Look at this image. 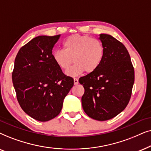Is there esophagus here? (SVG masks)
Returning <instances> with one entry per match:
<instances>
[{"label":"esophagus","instance_id":"1","mask_svg":"<svg viewBox=\"0 0 151 151\" xmlns=\"http://www.w3.org/2000/svg\"><path fill=\"white\" fill-rule=\"evenodd\" d=\"M79 83V80L77 78H74V85H77Z\"/></svg>","mask_w":151,"mask_h":151}]
</instances>
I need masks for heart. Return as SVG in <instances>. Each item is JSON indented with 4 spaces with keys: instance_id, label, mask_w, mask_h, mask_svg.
I'll list each match as a JSON object with an SVG mask.
<instances>
[{
    "instance_id": "heart-1",
    "label": "heart",
    "mask_w": 151,
    "mask_h": 151,
    "mask_svg": "<svg viewBox=\"0 0 151 151\" xmlns=\"http://www.w3.org/2000/svg\"><path fill=\"white\" fill-rule=\"evenodd\" d=\"M64 50L53 52L54 61L70 76H76L83 71L92 73L99 68L104 58L105 50L101 41L87 35H74L66 38L63 43Z\"/></svg>"
}]
</instances>
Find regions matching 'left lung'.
Masks as SVG:
<instances>
[{
	"label": "left lung",
	"instance_id": "8db88e82",
	"mask_svg": "<svg viewBox=\"0 0 151 151\" xmlns=\"http://www.w3.org/2000/svg\"><path fill=\"white\" fill-rule=\"evenodd\" d=\"M105 50L96 71L81 77L85 92L81 97L84 112L92 119L106 121L125 109L132 94L134 71L127 49L112 36L100 35Z\"/></svg>",
	"mask_w": 151,
	"mask_h": 151
}]
</instances>
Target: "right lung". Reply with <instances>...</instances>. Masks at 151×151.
Wrapping results in <instances>:
<instances>
[{
  "instance_id": "right-lung-1",
  "label": "right lung",
  "mask_w": 151,
  "mask_h": 151,
  "mask_svg": "<svg viewBox=\"0 0 151 151\" xmlns=\"http://www.w3.org/2000/svg\"><path fill=\"white\" fill-rule=\"evenodd\" d=\"M61 35L39 36L18 52L12 81L20 106L39 122L60 113L64 98L74 85L73 78L62 72L53 59L52 48Z\"/></svg>"
}]
</instances>
